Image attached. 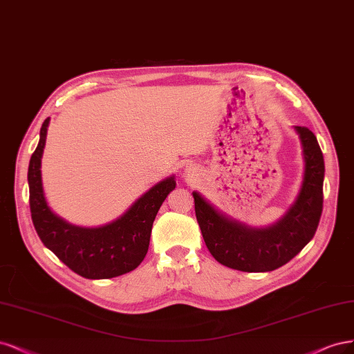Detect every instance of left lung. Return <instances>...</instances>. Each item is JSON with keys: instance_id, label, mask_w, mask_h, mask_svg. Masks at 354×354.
<instances>
[{"instance_id": "1", "label": "left lung", "mask_w": 354, "mask_h": 354, "mask_svg": "<svg viewBox=\"0 0 354 354\" xmlns=\"http://www.w3.org/2000/svg\"><path fill=\"white\" fill-rule=\"evenodd\" d=\"M294 131L303 150V180L294 203L275 223L248 226L216 209L200 192H192L204 243L219 263L243 272L275 270L297 256L313 238L322 214L324 156L309 128L294 127Z\"/></svg>"}]
</instances>
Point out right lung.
<instances>
[{
	"label": "right lung",
	"mask_w": 354,
	"mask_h": 354,
	"mask_svg": "<svg viewBox=\"0 0 354 354\" xmlns=\"http://www.w3.org/2000/svg\"><path fill=\"white\" fill-rule=\"evenodd\" d=\"M48 124L50 118L42 123L39 142L28 169L32 222L41 241L66 266L88 279L115 278L138 268L150 245L156 214L176 187L175 176L144 192L115 221L95 227L73 225L51 210L44 194L41 160Z\"/></svg>",
	"instance_id": "1"
}]
</instances>
